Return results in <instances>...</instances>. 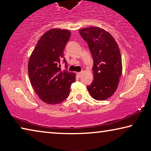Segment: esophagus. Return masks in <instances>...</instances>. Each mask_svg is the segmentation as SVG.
Instances as JSON below:
<instances>
[{
    "mask_svg": "<svg viewBox=\"0 0 151 151\" xmlns=\"http://www.w3.org/2000/svg\"><path fill=\"white\" fill-rule=\"evenodd\" d=\"M77 74V75L78 76H81V75H82V72H80V73H76Z\"/></svg>",
    "mask_w": 151,
    "mask_h": 151,
    "instance_id": "obj_1",
    "label": "esophagus"
}]
</instances>
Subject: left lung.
Instances as JSON below:
<instances>
[{"instance_id": "left-lung-1", "label": "left lung", "mask_w": 151, "mask_h": 151, "mask_svg": "<svg viewBox=\"0 0 151 151\" xmlns=\"http://www.w3.org/2000/svg\"><path fill=\"white\" fill-rule=\"evenodd\" d=\"M79 33L88 43L94 60V80L87 89L94 99L104 101L116 91L122 75L118 44L109 32L97 27L83 28Z\"/></svg>"}]
</instances>
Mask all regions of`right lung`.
<instances>
[{"mask_svg": "<svg viewBox=\"0 0 151 151\" xmlns=\"http://www.w3.org/2000/svg\"><path fill=\"white\" fill-rule=\"evenodd\" d=\"M70 37L68 30L52 29L40 38L28 63L30 83L40 100L57 104L69 95L76 75L62 70L60 62L65 64L64 49Z\"/></svg>", "mask_w": 151, "mask_h": 151, "instance_id": "right-lung-1", "label": "right lung"}]
</instances>
